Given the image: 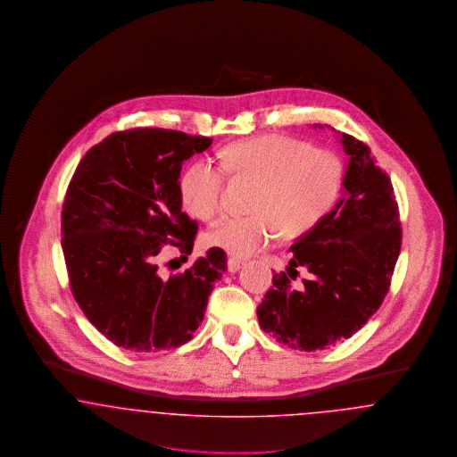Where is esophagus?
<instances>
[{"label":"esophagus","instance_id":"obj_1","mask_svg":"<svg viewBox=\"0 0 457 457\" xmlns=\"http://www.w3.org/2000/svg\"><path fill=\"white\" fill-rule=\"evenodd\" d=\"M243 265H245V262L239 261L237 257H229V259H228V270H229V272H237Z\"/></svg>","mask_w":457,"mask_h":457}]
</instances>
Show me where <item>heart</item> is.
<instances>
[{
  "mask_svg": "<svg viewBox=\"0 0 457 457\" xmlns=\"http://www.w3.org/2000/svg\"><path fill=\"white\" fill-rule=\"evenodd\" d=\"M226 173L257 181L250 211L226 218L205 235V243L233 257H250L279 235L298 239L319 228L334 211L345 183L343 159L328 149L279 133L233 142L220 153V166L194 162L179 181L183 207L200 220L222 211Z\"/></svg>",
  "mask_w": 457,
  "mask_h": 457,
  "instance_id": "obj_1",
  "label": "heart"
}]
</instances>
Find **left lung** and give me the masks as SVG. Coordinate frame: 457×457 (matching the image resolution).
I'll return each instance as SVG.
<instances>
[{
    "label": "left lung",
    "mask_w": 457,
    "mask_h": 457,
    "mask_svg": "<svg viewBox=\"0 0 457 457\" xmlns=\"http://www.w3.org/2000/svg\"><path fill=\"white\" fill-rule=\"evenodd\" d=\"M339 137L349 155L345 195L319 228L291 245L289 267L272 276L257 306L262 328L293 349H324L365 326L389 291L401 252L391 178L369 145ZM298 268L307 278L295 287Z\"/></svg>",
    "instance_id": "left-lung-1"
}]
</instances>
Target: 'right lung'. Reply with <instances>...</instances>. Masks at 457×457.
I'll list each match as a JSON object with an SVG mask.
<instances>
[{"label": "right lung", "mask_w": 457, "mask_h": 457, "mask_svg": "<svg viewBox=\"0 0 457 457\" xmlns=\"http://www.w3.org/2000/svg\"><path fill=\"white\" fill-rule=\"evenodd\" d=\"M211 144L166 129L114 131L70 179L62 211L70 287L88 322L120 348L147 353L190 341L226 270L220 248L178 274L159 267L168 248L181 257L194 250L198 224L181 212L178 178L183 161Z\"/></svg>", "instance_id": "add662e5"}]
</instances>
